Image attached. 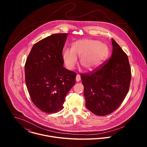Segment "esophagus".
Returning a JSON list of instances; mask_svg holds the SVG:
<instances>
[{
  "label": "esophagus",
  "mask_w": 147,
  "mask_h": 147,
  "mask_svg": "<svg viewBox=\"0 0 147 147\" xmlns=\"http://www.w3.org/2000/svg\"><path fill=\"white\" fill-rule=\"evenodd\" d=\"M80 80H81V77H80V76L79 74H77L76 78V81H77V82H79V81H80Z\"/></svg>",
  "instance_id": "obj_1"
}]
</instances>
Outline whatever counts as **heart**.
Wrapping results in <instances>:
<instances>
[{
    "label": "heart",
    "mask_w": 147,
    "mask_h": 147,
    "mask_svg": "<svg viewBox=\"0 0 147 147\" xmlns=\"http://www.w3.org/2000/svg\"><path fill=\"white\" fill-rule=\"evenodd\" d=\"M108 48L101 42L92 39H82L73 44L71 48H66L62 52V59L68 69H73L80 56V64L86 70H92L105 60Z\"/></svg>",
    "instance_id": "obj_1"
}]
</instances>
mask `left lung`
Listing matches in <instances>:
<instances>
[{
    "label": "left lung",
    "mask_w": 147,
    "mask_h": 147,
    "mask_svg": "<svg viewBox=\"0 0 147 147\" xmlns=\"http://www.w3.org/2000/svg\"><path fill=\"white\" fill-rule=\"evenodd\" d=\"M112 44L111 59L94 72L81 76L86 107L98 116L108 115L117 109L130 87L131 76L128 57L113 39Z\"/></svg>",
    "instance_id": "obj_1"
}]
</instances>
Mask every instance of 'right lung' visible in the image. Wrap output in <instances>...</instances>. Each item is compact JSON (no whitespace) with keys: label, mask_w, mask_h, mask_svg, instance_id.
Returning <instances> with one entry per match:
<instances>
[{"label":"right lung","mask_w":147,"mask_h":147,"mask_svg":"<svg viewBox=\"0 0 147 147\" xmlns=\"http://www.w3.org/2000/svg\"><path fill=\"white\" fill-rule=\"evenodd\" d=\"M68 33L52 34L32 47L25 65L26 86L35 105L48 113L63 108L76 74L63 67L62 51Z\"/></svg>","instance_id":"add662e5"}]
</instances>
